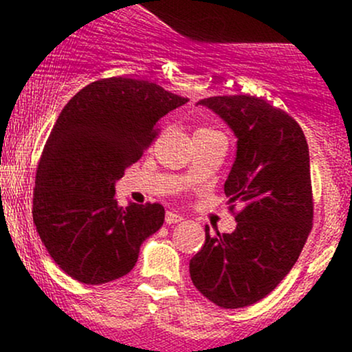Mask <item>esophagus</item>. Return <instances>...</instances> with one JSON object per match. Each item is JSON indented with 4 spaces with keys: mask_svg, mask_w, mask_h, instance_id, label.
Listing matches in <instances>:
<instances>
[{
    "mask_svg": "<svg viewBox=\"0 0 352 352\" xmlns=\"http://www.w3.org/2000/svg\"><path fill=\"white\" fill-rule=\"evenodd\" d=\"M182 220H184V217H182L180 213H175V212L165 213V223L173 225V223H179V221H182Z\"/></svg>",
    "mask_w": 352,
    "mask_h": 352,
    "instance_id": "obj_1",
    "label": "esophagus"
}]
</instances>
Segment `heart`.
Wrapping results in <instances>:
<instances>
[{
    "label": "heart",
    "instance_id": "obj_1",
    "mask_svg": "<svg viewBox=\"0 0 352 352\" xmlns=\"http://www.w3.org/2000/svg\"><path fill=\"white\" fill-rule=\"evenodd\" d=\"M195 134H220V132L215 131V129H212V127H200V129H197Z\"/></svg>",
    "mask_w": 352,
    "mask_h": 352
}]
</instances>
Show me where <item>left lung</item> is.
Instances as JSON below:
<instances>
[{"label": "left lung", "mask_w": 352, "mask_h": 352, "mask_svg": "<svg viewBox=\"0 0 352 352\" xmlns=\"http://www.w3.org/2000/svg\"><path fill=\"white\" fill-rule=\"evenodd\" d=\"M212 109L236 137L225 195L241 204L232 233L210 235L190 260V278L220 308L263 300L298 261L313 227L309 148L292 116L254 96H215ZM235 208V205H232Z\"/></svg>", "instance_id": "8db88e82"}]
</instances>
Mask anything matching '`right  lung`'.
<instances>
[{"mask_svg":"<svg viewBox=\"0 0 352 352\" xmlns=\"http://www.w3.org/2000/svg\"><path fill=\"white\" fill-rule=\"evenodd\" d=\"M185 102L148 80L109 78L80 89L63 109L36 170L33 220L71 278L86 285L122 278L164 225L160 204L119 207L116 182L159 134L157 122Z\"/></svg>","mask_w":352,"mask_h":352,"instance_id":"right-lung-1","label":"right lung"}]
</instances>
